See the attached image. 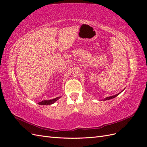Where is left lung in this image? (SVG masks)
Instances as JSON below:
<instances>
[{"label":"left lung","instance_id":"8db88e82","mask_svg":"<svg viewBox=\"0 0 147 147\" xmlns=\"http://www.w3.org/2000/svg\"><path fill=\"white\" fill-rule=\"evenodd\" d=\"M122 91H121L120 92H119L118 94H116V95H114V96H109V97H105V98L104 99H103V100H110V99H113V98H115V97H117V96H118L120 93H121Z\"/></svg>","mask_w":147,"mask_h":147}]
</instances>
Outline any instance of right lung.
<instances>
[{
    "label": "right lung",
    "instance_id": "right-lung-1",
    "mask_svg": "<svg viewBox=\"0 0 147 147\" xmlns=\"http://www.w3.org/2000/svg\"><path fill=\"white\" fill-rule=\"evenodd\" d=\"M61 97V96L59 97H57L55 99H50V100H43L40 102H38V104L39 105H51L54 104L56 101H57L58 99H59Z\"/></svg>",
    "mask_w": 147,
    "mask_h": 147
}]
</instances>
